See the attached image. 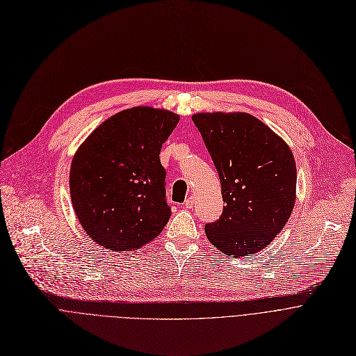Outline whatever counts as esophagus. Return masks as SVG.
Segmentation results:
<instances>
[{
    "label": "esophagus",
    "mask_w": 356,
    "mask_h": 356,
    "mask_svg": "<svg viewBox=\"0 0 356 356\" xmlns=\"http://www.w3.org/2000/svg\"><path fill=\"white\" fill-rule=\"evenodd\" d=\"M194 204H195V200H194L193 195H190V197L183 202V207H184V209H193Z\"/></svg>",
    "instance_id": "esophagus-1"
}]
</instances>
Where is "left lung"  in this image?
Returning <instances> with one entry per match:
<instances>
[{
    "label": "left lung",
    "instance_id": "1",
    "mask_svg": "<svg viewBox=\"0 0 356 356\" xmlns=\"http://www.w3.org/2000/svg\"><path fill=\"white\" fill-rule=\"evenodd\" d=\"M191 120L216 165L225 202L220 220L206 225V235L224 255H255L276 238L293 211V152L246 113H198Z\"/></svg>",
    "mask_w": 356,
    "mask_h": 356
}]
</instances>
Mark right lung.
Here are the masks:
<instances>
[{"label":"right lung","instance_id":"right-lung-1","mask_svg":"<svg viewBox=\"0 0 356 356\" xmlns=\"http://www.w3.org/2000/svg\"><path fill=\"white\" fill-rule=\"evenodd\" d=\"M180 117L134 107L99 124L79 146L70 166L73 210L84 232L110 250H136L170 218L162 143Z\"/></svg>","mask_w":356,"mask_h":356}]
</instances>
